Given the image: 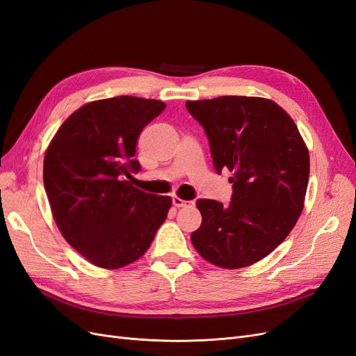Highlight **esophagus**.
<instances>
[{
    "label": "esophagus",
    "mask_w": 356,
    "mask_h": 356,
    "mask_svg": "<svg viewBox=\"0 0 356 356\" xmlns=\"http://www.w3.org/2000/svg\"><path fill=\"white\" fill-rule=\"evenodd\" d=\"M172 203H174V207H177V208L193 207V204H195V202H187V200H182V199H181V197H178V196H174V197H172Z\"/></svg>",
    "instance_id": "esophagus-1"
}]
</instances>
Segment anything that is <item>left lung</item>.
Segmentation results:
<instances>
[{
    "mask_svg": "<svg viewBox=\"0 0 356 356\" xmlns=\"http://www.w3.org/2000/svg\"><path fill=\"white\" fill-rule=\"evenodd\" d=\"M209 139L215 170H230L232 202H196L200 227L191 243L204 260L242 268L281 245L305 207L309 152L293 118L255 96L187 101Z\"/></svg>",
    "mask_w": 356,
    "mask_h": 356,
    "instance_id": "8db88e82",
    "label": "left lung"
}]
</instances>
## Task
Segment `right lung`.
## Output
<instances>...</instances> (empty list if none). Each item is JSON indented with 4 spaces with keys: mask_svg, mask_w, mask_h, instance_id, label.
Wrapping results in <instances>:
<instances>
[{
    "mask_svg": "<svg viewBox=\"0 0 356 356\" xmlns=\"http://www.w3.org/2000/svg\"><path fill=\"white\" fill-rule=\"evenodd\" d=\"M166 104L136 96L93 101L62 123L44 156V188L65 241L102 268L136 261L168 217L169 196L132 186L143 129Z\"/></svg>",
    "mask_w": 356,
    "mask_h": 356,
    "instance_id": "add662e5",
    "label": "right lung"
}]
</instances>
